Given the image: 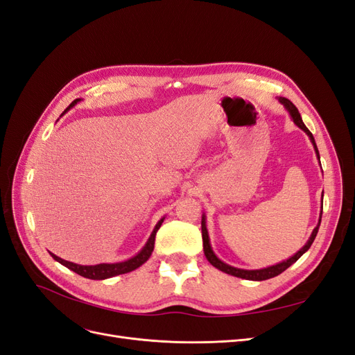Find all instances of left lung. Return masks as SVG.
<instances>
[{"label":"left lung","instance_id":"8db88e82","mask_svg":"<svg viewBox=\"0 0 355 355\" xmlns=\"http://www.w3.org/2000/svg\"><path fill=\"white\" fill-rule=\"evenodd\" d=\"M280 102L284 105V108L288 111L290 116H292L293 123H295L299 128H302V130L309 136L311 142H313V145H314L317 158L320 159V154H318V149H317V145H315V141H314V136H313V133H311V132L308 130L306 125L304 124L302 118H300V114H299L296 106H295L292 102H290L288 99H286V98H280ZM321 214H323V209H321V211H320L318 225L314 228L313 234H311L309 240L306 241V244L302 247V249H300L297 253H295L292 257H288L287 261H283V262L277 263V265H272V266L263 268V270H240V268H234V266H231V265H228V263L222 262V261L219 259V257H218L216 254H214L213 250H211L209 232H207V228H206V216H204V214H202V219H201V235H202V249H204V254H206L207 261H209L214 268H218V270L222 271V272H227V274H230V275L239 277V278H245V280H253V282L268 280V278L277 277L278 274H282L283 271H286L290 265H293V263L299 259V257L302 256V254L309 249L311 244L314 243V240H315V237H317V232H318V228H320V222H321Z\"/></svg>","mask_w":355,"mask_h":355}]
</instances>
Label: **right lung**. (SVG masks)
<instances>
[{
	"instance_id": "obj_1",
	"label": "right lung",
	"mask_w": 355,
	"mask_h": 355,
	"mask_svg": "<svg viewBox=\"0 0 355 355\" xmlns=\"http://www.w3.org/2000/svg\"><path fill=\"white\" fill-rule=\"evenodd\" d=\"M78 101H80V99H75V101L68 106V108L62 112V115L65 114V112H68L73 105H77ZM163 220H164V218L158 220V223L155 225V228H154V231H153V234H151V237L148 239L146 244L144 245V249H142L141 252H139L136 256L130 257V259H127V261H124V262H118V263H99V265H78V263H73V262H68V261H65V259H60L59 256L53 254V253H50V254H51L53 259L58 261V262L62 263L63 266L69 268L71 271L77 272V274L81 275V277L90 278V280H105V278H111V277L120 275V274H127V272H130V271L136 270V268H139V266H141L142 263H145V262L149 259V256H151V253H153V250H154L157 231L159 230V227H161V223H163Z\"/></svg>"
}]
</instances>
